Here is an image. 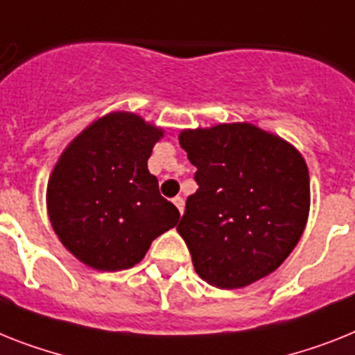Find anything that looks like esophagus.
<instances>
[{
  "label": "esophagus",
  "instance_id": "esophagus-1",
  "mask_svg": "<svg viewBox=\"0 0 355 355\" xmlns=\"http://www.w3.org/2000/svg\"><path fill=\"white\" fill-rule=\"evenodd\" d=\"M173 204L177 205V209L180 211V214L184 213V198H182V196H175V198H173Z\"/></svg>",
  "mask_w": 355,
  "mask_h": 355
}]
</instances>
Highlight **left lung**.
<instances>
[{"instance_id":"1","label":"left lung","mask_w":355,"mask_h":355,"mask_svg":"<svg viewBox=\"0 0 355 355\" xmlns=\"http://www.w3.org/2000/svg\"><path fill=\"white\" fill-rule=\"evenodd\" d=\"M196 168L195 195L177 225L196 274L240 288L284 263L305 229L311 182L303 157L252 124H218L178 137Z\"/></svg>"}]
</instances>
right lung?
<instances>
[{
    "label": "right lung",
    "instance_id": "right-lung-1",
    "mask_svg": "<svg viewBox=\"0 0 355 355\" xmlns=\"http://www.w3.org/2000/svg\"><path fill=\"white\" fill-rule=\"evenodd\" d=\"M162 130L133 113H110L61 155L46 191L53 231L99 270L130 269L180 213L159 191L148 159Z\"/></svg>",
    "mask_w": 355,
    "mask_h": 355
}]
</instances>
